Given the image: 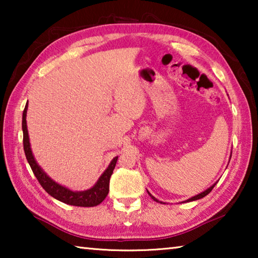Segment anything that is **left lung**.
I'll return each instance as SVG.
<instances>
[{
  "mask_svg": "<svg viewBox=\"0 0 258 258\" xmlns=\"http://www.w3.org/2000/svg\"><path fill=\"white\" fill-rule=\"evenodd\" d=\"M216 183H217V182H216ZM216 183H214V184H213L212 186H209L207 190L203 191L202 194H199V195H197V196H195V197H191V198H189V199H187V200H185V202H182V203H189V202H194V200H198V199H202V198H204L205 196H207V195L209 194V192H211V191L213 190V187L216 185ZM148 194H149V196H150V197H151V199H154L155 202H157V203H160V204H163V202H159V200L157 199V198H155L154 196H152L149 191H148Z\"/></svg>",
  "mask_w": 258,
  "mask_h": 258,
  "instance_id": "1",
  "label": "left lung"
}]
</instances>
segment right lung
<instances>
[{
  "mask_svg": "<svg viewBox=\"0 0 258 258\" xmlns=\"http://www.w3.org/2000/svg\"><path fill=\"white\" fill-rule=\"evenodd\" d=\"M28 103L26 104L23 112V133H24V150L26 158H27L28 164L32 168L34 175L40 182V184L43 186L47 194L52 197L55 198L59 202H62L64 204L72 205V206H80V207H94L101 204L104 199H106L108 192H109V181H110V176L115 168L117 159L118 157H115L109 164L108 168L102 173V175L99 177L97 183L89 190L85 191H72L68 187L60 185L59 183L54 182L47 174L43 171L41 166L36 163L35 160L32 149H30L29 143V137H28V130H27V121H26V113H27Z\"/></svg>",
  "mask_w": 258,
  "mask_h": 258,
  "instance_id": "1",
  "label": "right lung"
}]
</instances>
